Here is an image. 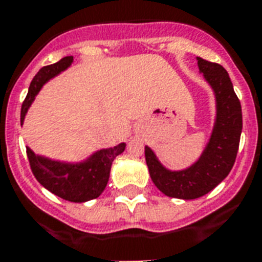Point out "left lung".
<instances>
[{"instance_id": "1", "label": "left lung", "mask_w": 262, "mask_h": 262, "mask_svg": "<svg viewBox=\"0 0 262 262\" xmlns=\"http://www.w3.org/2000/svg\"><path fill=\"white\" fill-rule=\"evenodd\" d=\"M203 77L210 83L216 101V118L210 141L193 165L183 170H169L148 146L144 157L156 187L169 198L192 200L202 198L221 184L237 158L242 133V110L229 73L217 63L196 58Z\"/></svg>"}]
</instances>
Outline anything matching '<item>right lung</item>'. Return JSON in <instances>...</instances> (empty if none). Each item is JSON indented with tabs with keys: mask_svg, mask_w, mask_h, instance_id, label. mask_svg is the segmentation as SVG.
<instances>
[{
	"mask_svg": "<svg viewBox=\"0 0 262 262\" xmlns=\"http://www.w3.org/2000/svg\"><path fill=\"white\" fill-rule=\"evenodd\" d=\"M72 63L73 56H64L56 63L41 68L33 77L29 85L28 95L21 106V124L24 123L29 106L32 105L33 100L43 85L48 79L54 78L55 75L66 70ZM124 148L125 143H120L115 147L102 148L77 164L60 162L50 160L47 157L37 156L29 147H27V156L33 176L46 189L69 202L83 203L98 198L104 192L110 180L112 162L119 154L124 151Z\"/></svg>",
	"mask_w": 262,
	"mask_h": 262,
	"instance_id": "right-lung-1",
	"label": "right lung"
}]
</instances>
